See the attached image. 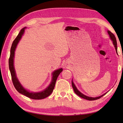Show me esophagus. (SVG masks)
<instances>
[{
	"label": "esophagus",
	"mask_w": 123,
	"mask_h": 123,
	"mask_svg": "<svg viewBox=\"0 0 123 123\" xmlns=\"http://www.w3.org/2000/svg\"><path fill=\"white\" fill-rule=\"evenodd\" d=\"M65 65L66 66V67H68L69 66V63L68 62H66L65 63Z\"/></svg>",
	"instance_id": "34e87169"
}]
</instances>
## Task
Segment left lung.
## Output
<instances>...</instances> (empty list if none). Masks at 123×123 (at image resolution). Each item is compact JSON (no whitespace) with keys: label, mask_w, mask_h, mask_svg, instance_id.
<instances>
[{"label":"left lung","mask_w":123,"mask_h":123,"mask_svg":"<svg viewBox=\"0 0 123 123\" xmlns=\"http://www.w3.org/2000/svg\"><path fill=\"white\" fill-rule=\"evenodd\" d=\"M108 33V34L109 35V37L110 39H111V40L112 41V43H113V45L115 47V50H116V52L117 53V40H116V38H115V37L114 36V35L113 34V33H111L110 31L108 30L107 31ZM72 87L73 88V90H74V92L77 95H79L80 97L83 98H84L85 99H87V100H96V99H99L100 98H102L103 96H104V95H105L108 92H106L105 93L103 94V95H100L99 96H98V97H96V98H92V97H89V96H86L84 95V94H83L82 93H81L78 89H77L76 87L75 86V84H74L73 81V80H72Z\"/></svg>","instance_id":"obj_1"}]
</instances>
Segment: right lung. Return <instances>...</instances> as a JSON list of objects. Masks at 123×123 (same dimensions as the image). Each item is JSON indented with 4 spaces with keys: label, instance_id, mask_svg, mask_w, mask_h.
Instances as JSON below:
<instances>
[{
    "label": "right lung",
    "instance_id": "add662e5",
    "mask_svg": "<svg viewBox=\"0 0 123 123\" xmlns=\"http://www.w3.org/2000/svg\"><path fill=\"white\" fill-rule=\"evenodd\" d=\"M25 29L26 27H25L21 30L19 33V34H18L16 38L13 41L12 46H11V48L10 56L9 59V66L11 74V77H12V80L15 88L17 91L19 93H20L32 99H43L48 97V96H49L52 93V92H53L55 85L56 81L59 74L62 71L63 69L62 68H61L60 69L55 70L54 71L52 72V80L50 85L48 86L45 89H44L43 91L37 92H31L27 90V89H25L23 86H22L16 76V71L14 68V59L15 55V51L18 43H19L22 36H23L24 34L25 30Z\"/></svg>",
    "mask_w": 123,
    "mask_h": 123
}]
</instances>
